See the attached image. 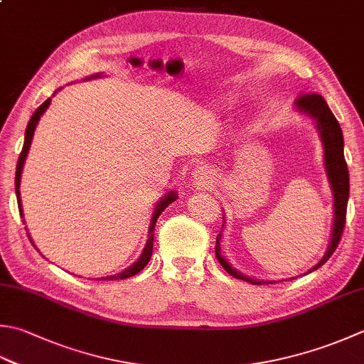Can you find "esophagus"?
<instances>
[{
	"mask_svg": "<svg viewBox=\"0 0 364 364\" xmlns=\"http://www.w3.org/2000/svg\"><path fill=\"white\" fill-rule=\"evenodd\" d=\"M191 180L197 188H208L215 180V172L208 166H200L194 168V172L191 173Z\"/></svg>",
	"mask_w": 364,
	"mask_h": 364,
	"instance_id": "34e87169",
	"label": "esophagus"
}]
</instances>
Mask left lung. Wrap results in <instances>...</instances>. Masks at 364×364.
Here are the masks:
<instances>
[{"label":"left lung","mask_w":364,"mask_h":364,"mask_svg":"<svg viewBox=\"0 0 364 364\" xmlns=\"http://www.w3.org/2000/svg\"><path fill=\"white\" fill-rule=\"evenodd\" d=\"M295 110L303 113V115L309 117L316 123V129L318 132V139L322 141L323 146V166L326 176H328V183L331 188L333 194V227H331V237H330V245L326 247V252L317 265L312 267L308 273H312L314 269L320 268L323 263L328 260L334 249L338 247L341 235L344 230L346 224V213H347V202H348V170L347 164L344 159V137L343 131H341V126L338 119L334 118L333 112L330 110L328 104H326L325 99L320 95H304L298 97L295 101ZM224 218V216H223ZM225 224V218H224ZM223 224V229H224ZM220 237H223V232L218 235L216 238V257L220 265L230 276L237 277V279L246 281L255 284H274L276 281H263V279H255V277L246 276L237 268H233L229 260H227L223 254H220ZM306 273V274H308Z\"/></svg>","instance_id":"obj_1"}]
</instances>
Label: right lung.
I'll list each match as a JSON object with an SVG mask.
<instances>
[{
    "instance_id": "obj_1",
    "label": "right lung",
    "mask_w": 364,
    "mask_h": 364,
    "mask_svg": "<svg viewBox=\"0 0 364 364\" xmlns=\"http://www.w3.org/2000/svg\"><path fill=\"white\" fill-rule=\"evenodd\" d=\"M102 77V73L101 74H92L90 77L85 78V80H91V78H99ZM61 90V88H60ZM58 90V91H60ZM58 91L53 92V96L56 95ZM50 102H52V97H48L47 101L42 104L41 107H38L36 109V112L33 113V117L30 119V123H28L26 126V131H25V141H23V148H21V153L18 156V162H17V170H16V196H17V203H18V211H20V216L23 218V208H21V198H20V178H21V172H23V166H25V161H26V156H28V151H30V146H31V141H33V135H34V131H36V126H38L41 117L44 115L46 110L48 109ZM178 198V194L175 191H168L166 196H164L161 200L154 205V211L151 215V220H149V227H148V240L145 243V247L144 251H141L140 257L135 260L131 267H127L126 269H123V272L118 273V274H112V276H105V277H97V281H117V279H127V277L131 276H135L139 272H141L146 265L149 259H151V254H153V237H154V225L156 223H158V218L161 216V213L167 208V206L175 202ZM25 223V219H23ZM26 229V227H25ZM28 237H30V233H28ZM31 238V237H30ZM33 241V240H31Z\"/></svg>"
}]
</instances>
